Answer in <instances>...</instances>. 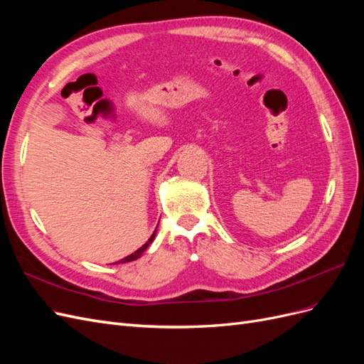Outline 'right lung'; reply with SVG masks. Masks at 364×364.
Listing matches in <instances>:
<instances>
[{
	"label": "right lung",
	"mask_w": 364,
	"mask_h": 364,
	"mask_svg": "<svg viewBox=\"0 0 364 364\" xmlns=\"http://www.w3.org/2000/svg\"><path fill=\"white\" fill-rule=\"evenodd\" d=\"M155 235H156V229H155V232H153L151 234V237L149 238V241H147V243L146 245H142L136 252H134V253H130V255L129 257H126V258H123V259H121V261H118V262H129V261H135V259H138L141 255H142V252H144L150 245H151V241L153 240H155Z\"/></svg>",
	"instance_id": "1"
}]
</instances>
